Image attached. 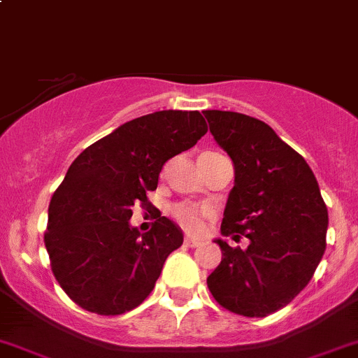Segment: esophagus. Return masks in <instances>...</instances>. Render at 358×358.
<instances>
[{"label":"esophagus","mask_w":358,"mask_h":358,"mask_svg":"<svg viewBox=\"0 0 358 358\" xmlns=\"http://www.w3.org/2000/svg\"><path fill=\"white\" fill-rule=\"evenodd\" d=\"M183 245L189 246V248H197V246L203 245V241H199V239H194V238H185Z\"/></svg>","instance_id":"34e87169"}]
</instances>
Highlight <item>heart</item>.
Instances as JSON below:
<instances>
[{"label":"heart","mask_w":358,"mask_h":358,"mask_svg":"<svg viewBox=\"0 0 358 358\" xmlns=\"http://www.w3.org/2000/svg\"><path fill=\"white\" fill-rule=\"evenodd\" d=\"M210 217V210L204 206H196V204H176L173 208V218L178 222L182 229L187 232L197 234L204 229V220Z\"/></svg>","instance_id":"obj_1"}]
</instances>
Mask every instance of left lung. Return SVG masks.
I'll return each mask as SVG.
<instances>
[{
  "label": "left lung",
  "mask_w": 358,
  "mask_h": 358,
  "mask_svg": "<svg viewBox=\"0 0 358 358\" xmlns=\"http://www.w3.org/2000/svg\"><path fill=\"white\" fill-rule=\"evenodd\" d=\"M203 113L234 166L220 232L250 239L245 250L215 239L222 262L208 289L232 313L267 317L313 278L325 252L327 206L308 162L273 127L238 112Z\"/></svg>",
  "instance_id": "8db88e82"
}]
</instances>
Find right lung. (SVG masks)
<instances>
[{"label":"right lung","instance_id":"obj_1","mask_svg":"<svg viewBox=\"0 0 358 358\" xmlns=\"http://www.w3.org/2000/svg\"><path fill=\"white\" fill-rule=\"evenodd\" d=\"M208 131L199 112L162 110L138 117L87 147L48 204L45 246L61 289L80 308L122 315L140 306L183 232L159 215L145 234L131 225L168 159Z\"/></svg>","mask_w":358,"mask_h":358}]
</instances>
